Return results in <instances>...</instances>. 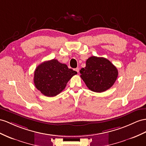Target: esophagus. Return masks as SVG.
<instances>
[{"label": "esophagus", "instance_id": "obj_1", "mask_svg": "<svg viewBox=\"0 0 146 146\" xmlns=\"http://www.w3.org/2000/svg\"><path fill=\"white\" fill-rule=\"evenodd\" d=\"M74 70H75L76 71V72L78 73H79V71H80V69L79 68H75V69H74Z\"/></svg>", "mask_w": 146, "mask_h": 146}]
</instances>
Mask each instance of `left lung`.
Returning <instances> with one entry per match:
<instances>
[{"mask_svg": "<svg viewBox=\"0 0 146 146\" xmlns=\"http://www.w3.org/2000/svg\"><path fill=\"white\" fill-rule=\"evenodd\" d=\"M80 73L86 86L96 92H102L110 88L118 74L117 68L109 60L95 56L87 60Z\"/></svg>", "mask_w": 146, "mask_h": 146, "instance_id": "left-lung-1", "label": "left lung"}]
</instances>
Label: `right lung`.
Here are the masks:
<instances>
[{
  "instance_id": "right-lung-1",
  "label": "right lung",
  "mask_w": 146,
  "mask_h": 146,
  "mask_svg": "<svg viewBox=\"0 0 146 146\" xmlns=\"http://www.w3.org/2000/svg\"><path fill=\"white\" fill-rule=\"evenodd\" d=\"M76 74V72L68 68L66 64L52 59L40 63L36 67L34 83L42 94L54 97L65 88L68 81Z\"/></svg>"
}]
</instances>
